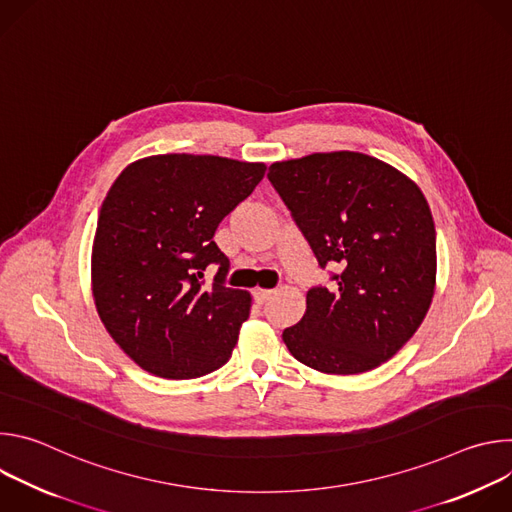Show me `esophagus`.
I'll list each match as a JSON object with an SVG mask.
<instances>
[{
	"label": "esophagus",
	"mask_w": 512,
	"mask_h": 512,
	"mask_svg": "<svg viewBox=\"0 0 512 512\" xmlns=\"http://www.w3.org/2000/svg\"><path fill=\"white\" fill-rule=\"evenodd\" d=\"M271 294H273V289H255L253 291V298H255V302L257 304H265L269 298H271Z\"/></svg>",
	"instance_id": "34e87169"
}]
</instances>
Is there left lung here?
<instances>
[{
  "label": "left lung",
  "mask_w": 512,
  "mask_h": 512,
  "mask_svg": "<svg viewBox=\"0 0 512 512\" xmlns=\"http://www.w3.org/2000/svg\"><path fill=\"white\" fill-rule=\"evenodd\" d=\"M267 178L318 265L340 267L330 287H310L304 318L281 334L285 346L320 373L379 367L415 334L433 298L427 200L399 170L358 152L275 162Z\"/></svg>",
  "instance_id": "8db88e82"
}]
</instances>
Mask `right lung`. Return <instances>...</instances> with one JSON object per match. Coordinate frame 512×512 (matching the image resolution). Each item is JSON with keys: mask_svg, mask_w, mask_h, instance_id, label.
Returning <instances> with one entry per match:
<instances>
[{"mask_svg": "<svg viewBox=\"0 0 512 512\" xmlns=\"http://www.w3.org/2000/svg\"><path fill=\"white\" fill-rule=\"evenodd\" d=\"M265 166L164 154L129 164L103 200L91 275L97 312L123 352L162 379H196L231 358L251 296L227 287L212 241ZM219 271L210 288L203 271Z\"/></svg>", "mask_w": 512, "mask_h": 512, "instance_id": "right-lung-1", "label": "right lung"}]
</instances>
